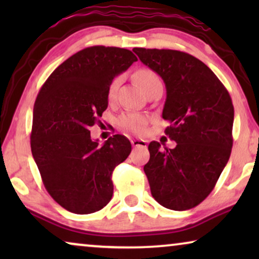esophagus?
I'll use <instances>...</instances> for the list:
<instances>
[{
    "label": "esophagus",
    "instance_id": "34e87169",
    "mask_svg": "<svg viewBox=\"0 0 259 259\" xmlns=\"http://www.w3.org/2000/svg\"><path fill=\"white\" fill-rule=\"evenodd\" d=\"M132 145L134 147H147V141L144 139H132Z\"/></svg>",
    "mask_w": 259,
    "mask_h": 259
}]
</instances>
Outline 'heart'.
I'll return each instance as SVG.
<instances>
[{
    "mask_svg": "<svg viewBox=\"0 0 259 259\" xmlns=\"http://www.w3.org/2000/svg\"><path fill=\"white\" fill-rule=\"evenodd\" d=\"M134 79H136L137 83L139 84L140 88L144 92L147 91L150 87L154 86V84L161 83L160 79H159L157 74L147 68H141L139 70H137L136 74H134ZM119 83L120 77H116V79H114L111 83H109L107 90L108 99L114 98L115 91L116 88H118ZM120 125H121L125 130L130 131V132L141 133L145 130V126H146V119L140 114H126L120 118Z\"/></svg>",
    "mask_w": 259,
    "mask_h": 259,
    "instance_id": "1",
    "label": "heart"
}]
</instances>
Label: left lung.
Masks as SVG:
<instances>
[{"label": "left lung", "instance_id": "1", "mask_svg": "<svg viewBox=\"0 0 259 259\" xmlns=\"http://www.w3.org/2000/svg\"><path fill=\"white\" fill-rule=\"evenodd\" d=\"M140 61L164 80L162 118L175 148L148 145L144 166L151 193L175 211L200 204L217 183L232 148L233 105L215 74L194 56L172 49L134 48Z\"/></svg>", "mask_w": 259, "mask_h": 259}]
</instances>
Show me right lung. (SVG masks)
Masks as SVG:
<instances>
[{"label":"right lung","mask_w":259,"mask_h":259,"mask_svg":"<svg viewBox=\"0 0 259 259\" xmlns=\"http://www.w3.org/2000/svg\"><path fill=\"white\" fill-rule=\"evenodd\" d=\"M136 61L128 49L84 48L62 62L38 92L31 153L46 190L67 211L93 213L112 199V172L132 145L115 134L99 146L88 128L107 108L109 83Z\"/></svg>","instance_id":"obj_1"}]
</instances>
